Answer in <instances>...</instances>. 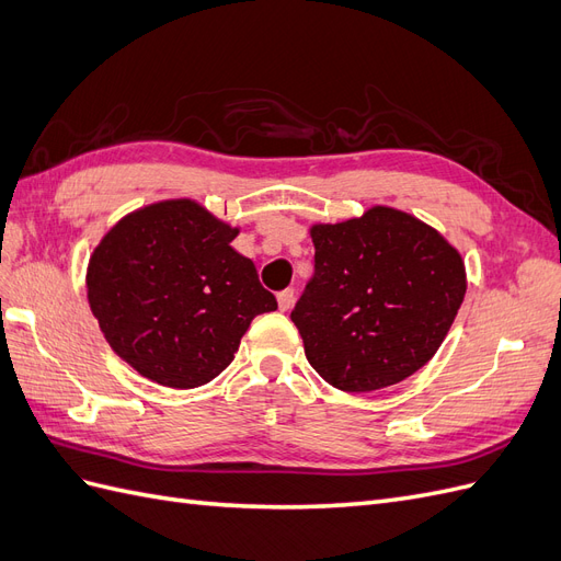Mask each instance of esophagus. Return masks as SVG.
Segmentation results:
<instances>
[{
    "mask_svg": "<svg viewBox=\"0 0 561 561\" xmlns=\"http://www.w3.org/2000/svg\"><path fill=\"white\" fill-rule=\"evenodd\" d=\"M293 304H295V290H283V293H278V309H280V311L293 309Z\"/></svg>",
    "mask_w": 561,
    "mask_h": 561,
    "instance_id": "34e87169",
    "label": "esophagus"
}]
</instances>
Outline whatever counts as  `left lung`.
I'll use <instances>...</instances> for the list:
<instances>
[{
	"label": "left lung",
	"mask_w": 561,
	"mask_h": 561,
	"mask_svg": "<svg viewBox=\"0 0 561 561\" xmlns=\"http://www.w3.org/2000/svg\"><path fill=\"white\" fill-rule=\"evenodd\" d=\"M311 239L313 278L290 316L311 367L346 393L412 377L461 309V254L426 222L386 206L313 225Z\"/></svg>",
	"instance_id": "8db88e82"
}]
</instances>
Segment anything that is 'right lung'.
Returning <instances> with one entry per match:
<instances>
[{"mask_svg":"<svg viewBox=\"0 0 561 561\" xmlns=\"http://www.w3.org/2000/svg\"><path fill=\"white\" fill-rule=\"evenodd\" d=\"M239 229L192 198L126 215L93 250L87 290L107 344L145 379L196 388L227 369L254 316L276 311Z\"/></svg>","mask_w":561,"mask_h":561,"instance_id":"add662e5","label":"right lung"}]
</instances>
